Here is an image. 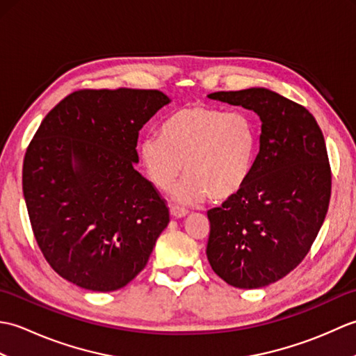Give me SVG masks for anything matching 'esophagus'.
<instances>
[{"label":"esophagus","mask_w":356,"mask_h":356,"mask_svg":"<svg viewBox=\"0 0 356 356\" xmlns=\"http://www.w3.org/2000/svg\"><path fill=\"white\" fill-rule=\"evenodd\" d=\"M170 213H171V216H172V217H176V218H182V217H185V216L188 214V211H186L185 208H180V207H176V205H171V207H170Z\"/></svg>","instance_id":"esophagus-1"}]
</instances>
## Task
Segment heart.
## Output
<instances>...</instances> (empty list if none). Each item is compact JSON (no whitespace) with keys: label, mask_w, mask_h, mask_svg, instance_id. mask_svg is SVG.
<instances>
[{"label":"heart","mask_w":356,"mask_h":356,"mask_svg":"<svg viewBox=\"0 0 356 356\" xmlns=\"http://www.w3.org/2000/svg\"><path fill=\"white\" fill-rule=\"evenodd\" d=\"M257 154V127L246 113L190 104L176 110L139 143V157L151 182L166 190L182 171L188 176L172 191L177 202L208 195L225 202L241 191Z\"/></svg>","instance_id":"heart-1"}]
</instances>
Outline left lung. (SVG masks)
Instances as JSON below:
<instances>
[{
	"label": "left lung",
	"mask_w": 356,
	"mask_h": 356,
	"mask_svg": "<svg viewBox=\"0 0 356 356\" xmlns=\"http://www.w3.org/2000/svg\"><path fill=\"white\" fill-rule=\"evenodd\" d=\"M209 99L252 110L260 151L246 185L208 211L211 268L238 289L278 282L303 261L326 218L332 174L326 143L303 105L268 88L216 92Z\"/></svg>",
	"instance_id": "left-lung-1"
}]
</instances>
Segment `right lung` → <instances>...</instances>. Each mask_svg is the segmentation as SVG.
<instances>
[{"instance_id": "right-lung-1", "label": "right lung", "mask_w": 356, "mask_h": 356, "mask_svg": "<svg viewBox=\"0 0 356 356\" xmlns=\"http://www.w3.org/2000/svg\"><path fill=\"white\" fill-rule=\"evenodd\" d=\"M170 102L159 90H79L38 128L22 191L38 246L67 282L111 292L147 266L170 213L134 170L136 147L140 128Z\"/></svg>"}]
</instances>
